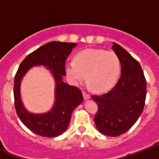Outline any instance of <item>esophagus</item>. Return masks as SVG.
I'll return each mask as SVG.
<instances>
[{"instance_id": "1", "label": "esophagus", "mask_w": 159, "mask_h": 159, "mask_svg": "<svg viewBox=\"0 0 159 159\" xmlns=\"http://www.w3.org/2000/svg\"><path fill=\"white\" fill-rule=\"evenodd\" d=\"M82 94H83V98H84V99H85V100H88V99L90 98V96H89L88 93H85V92H83V93H82Z\"/></svg>"}]
</instances>
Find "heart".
Listing matches in <instances>:
<instances>
[{"mask_svg": "<svg viewBox=\"0 0 159 159\" xmlns=\"http://www.w3.org/2000/svg\"><path fill=\"white\" fill-rule=\"evenodd\" d=\"M66 74L72 84L87 80L95 92L102 93L112 88L121 70L119 59L112 51L87 49L74 57V61L66 63Z\"/></svg>", "mask_w": 159, "mask_h": 159, "instance_id": "heart-1", "label": "heart"}]
</instances>
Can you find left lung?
Here are the masks:
<instances>
[{"label":"left lung","mask_w":159,"mask_h":159,"mask_svg":"<svg viewBox=\"0 0 159 159\" xmlns=\"http://www.w3.org/2000/svg\"><path fill=\"white\" fill-rule=\"evenodd\" d=\"M112 49L121 64V77L108 93L92 96V99L98 106L94 117L98 130L106 136L117 137L129 130L143 113L146 81L137 60L115 42Z\"/></svg>","instance_id":"8db88e82"}]
</instances>
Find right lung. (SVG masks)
I'll list each match as a JSON object with an SVG mask.
<instances>
[{"label": "right lung", "mask_w": 159, "mask_h": 159, "mask_svg": "<svg viewBox=\"0 0 159 159\" xmlns=\"http://www.w3.org/2000/svg\"><path fill=\"white\" fill-rule=\"evenodd\" d=\"M77 45L71 42L51 41L29 54L19 66L13 87L15 108L22 123L34 134L46 138L62 134L70 124L72 112L83 102L81 90L63 81L66 74V59ZM40 65L46 67L55 79V103L48 112L34 114L24 107L20 96V84L30 68Z\"/></svg>", "instance_id": "add662e5"}]
</instances>
